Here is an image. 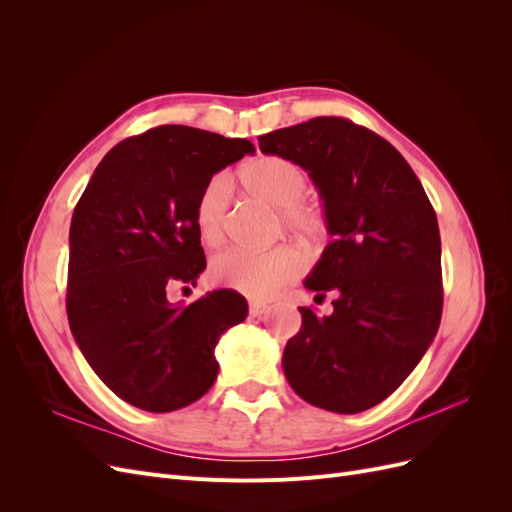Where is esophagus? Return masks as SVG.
I'll return each mask as SVG.
<instances>
[{"label": "esophagus", "mask_w": 512, "mask_h": 512, "mask_svg": "<svg viewBox=\"0 0 512 512\" xmlns=\"http://www.w3.org/2000/svg\"><path fill=\"white\" fill-rule=\"evenodd\" d=\"M269 312V305L267 303H260V301H252L250 303V314L254 316V318H258V316H262V314H267Z\"/></svg>", "instance_id": "1"}]
</instances>
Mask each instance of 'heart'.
<instances>
[{
  "label": "heart",
  "instance_id": "heart-1",
  "mask_svg": "<svg viewBox=\"0 0 512 512\" xmlns=\"http://www.w3.org/2000/svg\"><path fill=\"white\" fill-rule=\"evenodd\" d=\"M247 194L280 211L282 228L305 243H318L327 235L324 211L309 203V179L305 170L284 156H258L239 170ZM230 177L213 175L200 190L194 205V222L200 239L218 245L224 237L230 205ZM303 258L292 247H275L269 252H250L232 247L211 262V280L254 299H267L303 271Z\"/></svg>",
  "mask_w": 512,
  "mask_h": 512
}]
</instances>
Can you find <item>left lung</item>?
I'll use <instances>...</instances> for the list:
<instances>
[{"label":"left lung","instance_id":"1","mask_svg":"<svg viewBox=\"0 0 512 512\" xmlns=\"http://www.w3.org/2000/svg\"><path fill=\"white\" fill-rule=\"evenodd\" d=\"M260 151L307 170L333 241L305 288L335 292L333 314L299 307L282 365L307 404L337 414L374 408L423 359L442 318L440 230L421 181L382 136L316 117L258 136Z\"/></svg>","mask_w":512,"mask_h":512}]
</instances>
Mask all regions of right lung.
I'll list each match as a JSON object with an SVG mask.
<instances>
[{
  "label": "right lung",
  "mask_w": 512,
  "mask_h": 512,
  "mask_svg": "<svg viewBox=\"0 0 512 512\" xmlns=\"http://www.w3.org/2000/svg\"><path fill=\"white\" fill-rule=\"evenodd\" d=\"M245 138L160 126L106 153L70 224L68 322L83 356L117 397L147 412H173L218 378L224 331L247 303L213 290L190 305L168 303L196 284L207 260L194 222L205 183L254 153Z\"/></svg>",
  "instance_id": "1"
}]
</instances>
